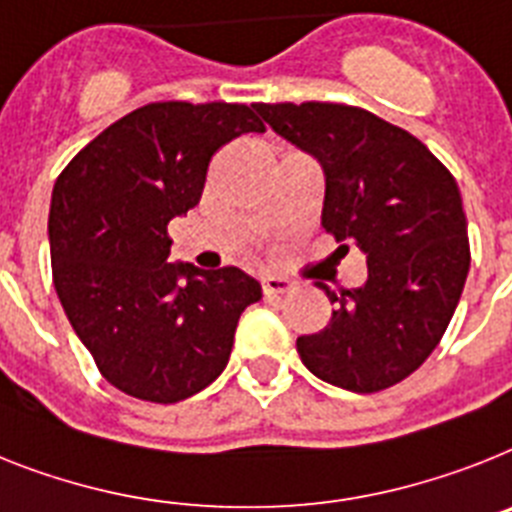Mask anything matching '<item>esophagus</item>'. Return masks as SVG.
I'll return each instance as SVG.
<instances>
[{"label": "esophagus", "mask_w": 512, "mask_h": 512, "mask_svg": "<svg viewBox=\"0 0 512 512\" xmlns=\"http://www.w3.org/2000/svg\"><path fill=\"white\" fill-rule=\"evenodd\" d=\"M296 289V283L291 278L283 276H268L263 281V291L265 296H278V294H289V291Z\"/></svg>", "instance_id": "1"}]
</instances>
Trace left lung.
Masks as SVG:
<instances>
[{"label": "left lung", "instance_id": "left-lung-1", "mask_svg": "<svg viewBox=\"0 0 512 512\" xmlns=\"http://www.w3.org/2000/svg\"><path fill=\"white\" fill-rule=\"evenodd\" d=\"M252 109L317 158L322 229L367 255L359 289L336 294L317 283L333 315L325 330L296 338V351L336 388H390L435 351L461 299L471 252L458 184L422 140L372 111L320 101Z\"/></svg>", "mask_w": 512, "mask_h": 512}]
</instances>
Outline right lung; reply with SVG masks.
Segmentation results:
<instances>
[{"mask_svg":"<svg viewBox=\"0 0 512 512\" xmlns=\"http://www.w3.org/2000/svg\"><path fill=\"white\" fill-rule=\"evenodd\" d=\"M244 132V103H148L90 140L51 192L54 289L77 338L122 393L176 403L229 364L263 289L244 270L169 263L171 218L200 203L208 163Z\"/></svg>","mask_w":512,"mask_h":512,"instance_id":"1","label":"right lung"}]
</instances>
